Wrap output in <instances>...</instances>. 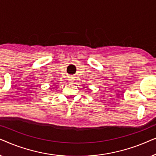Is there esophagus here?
I'll list each match as a JSON object with an SVG mask.
<instances>
[{
	"label": "esophagus",
	"mask_w": 156,
	"mask_h": 156,
	"mask_svg": "<svg viewBox=\"0 0 156 156\" xmlns=\"http://www.w3.org/2000/svg\"><path fill=\"white\" fill-rule=\"evenodd\" d=\"M74 78L72 76H69V77H68V81H69V82H74Z\"/></svg>",
	"instance_id": "esophagus-1"
}]
</instances>
